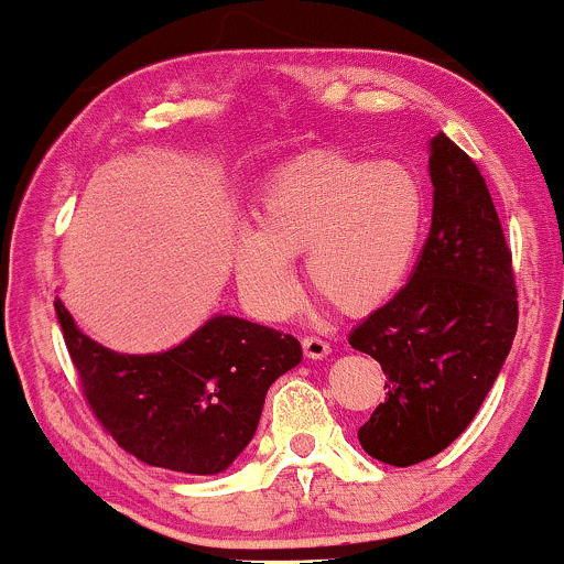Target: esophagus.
Here are the masks:
<instances>
[{
	"mask_svg": "<svg viewBox=\"0 0 564 564\" xmlns=\"http://www.w3.org/2000/svg\"><path fill=\"white\" fill-rule=\"evenodd\" d=\"M302 347H304V355L313 360H323L328 352H332V347H328L323 339H318V336H304Z\"/></svg>",
	"mask_w": 564,
	"mask_h": 564,
	"instance_id": "obj_1",
	"label": "esophagus"
}]
</instances>
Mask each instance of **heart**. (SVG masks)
<instances>
[{"label":"heart","mask_w":564,"mask_h":564,"mask_svg":"<svg viewBox=\"0 0 564 564\" xmlns=\"http://www.w3.org/2000/svg\"><path fill=\"white\" fill-rule=\"evenodd\" d=\"M232 232L243 300L268 321L300 304L294 257L310 283L349 315L390 304L411 281L430 230V191L403 161L313 151L278 170Z\"/></svg>","instance_id":"heart-1"}]
</instances>
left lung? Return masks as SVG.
I'll return each instance as SVG.
<instances>
[{
  "label": "left lung",
  "instance_id": "8db88e82",
  "mask_svg": "<svg viewBox=\"0 0 564 564\" xmlns=\"http://www.w3.org/2000/svg\"><path fill=\"white\" fill-rule=\"evenodd\" d=\"M432 225L408 286L352 328L349 345L387 373L358 430L368 456L411 467L462 435L517 334L511 251L480 170L443 132L430 140Z\"/></svg>",
  "mask_w": 564,
  "mask_h": 564
}]
</instances>
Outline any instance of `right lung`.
<instances>
[{
	"label": "right lung",
	"instance_id": "right-lung-1",
	"mask_svg": "<svg viewBox=\"0 0 564 564\" xmlns=\"http://www.w3.org/2000/svg\"><path fill=\"white\" fill-rule=\"evenodd\" d=\"M55 315L100 424L134 458L183 475L228 469L254 437L270 384L302 364L294 336L236 315H212L148 355L89 339L61 300Z\"/></svg>",
	"mask_w": 564,
	"mask_h": 564
}]
</instances>
